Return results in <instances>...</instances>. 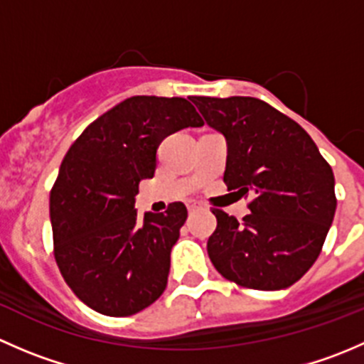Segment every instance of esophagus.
Segmentation results:
<instances>
[{"instance_id":"1","label":"esophagus","mask_w":364,"mask_h":364,"mask_svg":"<svg viewBox=\"0 0 364 364\" xmlns=\"http://www.w3.org/2000/svg\"><path fill=\"white\" fill-rule=\"evenodd\" d=\"M186 208H188L190 213H196V211H199V209H203V205H200L199 203H193V200H190V203L186 204Z\"/></svg>"}]
</instances>
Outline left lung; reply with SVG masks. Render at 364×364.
I'll list each match as a JSON object with an SVG mask.
<instances>
[{
	"label": "left lung",
	"instance_id": "1",
	"mask_svg": "<svg viewBox=\"0 0 364 364\" xmlns=\"http://www.w3.org/2000/svg\"><path fill=\"white\" fill-rule=\"evenodd\" d=\"M205 123L225 137L223 181L252 196L237 222L213 209L208 255L220 274L257 291L296 284L317 260L336 211L335 176L310 135L252 97H193Z\"/></svg>",
	"mask_w": 364,
	"mask_h": 364
}]
</instances>
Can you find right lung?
Wrapping results in <instances>:
<instances>
[{"instance_id": "right-lung-1", "label": "right lung", "mask_w": 364, "mask_h": 364, "mask_svg": "<svg viewBox=\"0 0 364 364\" xmlns=\"http://www.w3.org/2000/svg\"><path fill=\"white\" fill-rule=\"evenodd\" d=\"M185 98L132 97L95 119L70 146L50 190L54 257L73 294L98 314L128 317L167 287L171 250L186 208L139 218L141 179L155 176L167 135L203 127Z\"/></svg>"}]
</instances>
